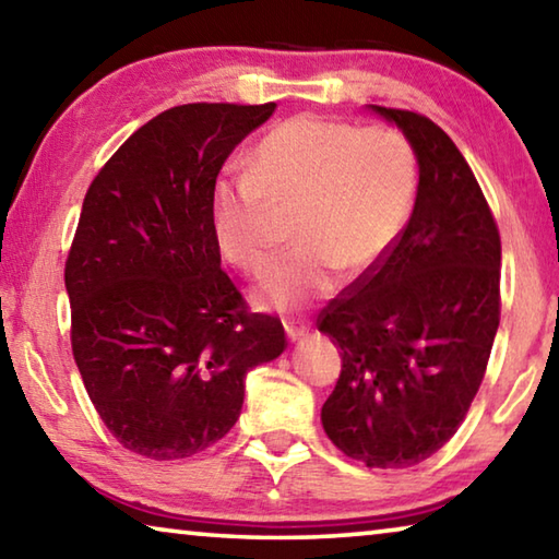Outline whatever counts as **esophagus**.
Instances as JSON below:
<instances>
[{
    "label": "esophagus",
    "instance_id": "obj_1",
    "mask_svg": "<svg viewBox=\"0 0 559 559\" xmlns=\"http://www.w3.org/2000/svg\"><path fill=\"white\" fill-rule=\"evenodd\" d=\"M283 328H286V335L290 340H300L302 335H308L310 323H308V320H286V323H283Z\"/></svg>",
    "mask_w": 559,
    "mask_h": 559
}]
</instances>
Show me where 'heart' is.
<instances>
[{"mask_svg": "<svg viewBox=\"0 0 559 559\" xmlns=\"http://www.w3.org/2000/svg\"><path fill=\"white\" fill-rule=\"evenodd\" d=\"M249 173L216 175L214 241L231 266L261 273L273 259V206L298 204V243L273 263L257 300L296 310L333 290L340 269H374L409 219L419 163L402 130L320 116L278 122L253 147Z\"/></svg>", "mask_w": 559, "mask_h": 559, "instance_id": "b5f03b06", "label": "heart"}]
</instances>
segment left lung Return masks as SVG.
<instances>
[{
	"mask_svg": "<svg viewBox=\"0 0 559 559\" xmlns=\"http://www.w3.org/2000/svg\"><path fill=\"white\" fill-rule=\"evenodd\" d=\"M414 145V212L390 253L320 310L343 357L323 429L370 468L447 443L484 382L500 323V234L453 140L427 116L372 106Z\"/></svg>",
	"mask_w": 559,
	"mask_h": 559,
	"instance_id": "1",
	"label": "left lung"
}]
</instances>
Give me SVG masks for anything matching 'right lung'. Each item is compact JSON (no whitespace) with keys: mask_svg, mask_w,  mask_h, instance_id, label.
Returning <instances> with one entry per match:
<instances>
[{"mask_svg":"<svg viewBox=\"0 0 559 559\" xmlns=\"http://www.w3.org/2000/svg\"><path fill=\"white\" fill-rule=\"evenodd\" d=\"M276 103L175 106L118 147L83 200L69 259L73 359L108 431L153 461L194 456L241 414L251 367L286 349L222 271L210 192Z\"/></svg>","mask_w":559,"mask_h":559,"instance_id":"add662e5","label":"right lung"}]
</instances>
